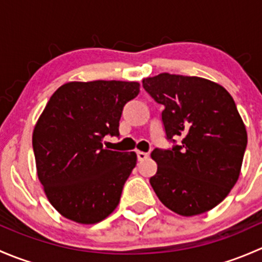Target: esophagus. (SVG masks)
Listing matches in <instances>:
<instances>
[{
  "instance_id": "esophagus-1",
  "label": "esophagus",
  "mask_w": 262,
  "mask_h": 262,
  "mask_svg": "<svg viewBox=\"0 0 262 262\" xmlns=\"http://www.w3.org/2000/svg\"><path fill=\"white\" fill-rule=\"evenodd\" d=\"M137 156H138V161H144L149 157V155H148V153L141 152V150H138V152H137Z\"/></svg>"
}]
</instances>
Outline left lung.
<instances>
[{"label":"left lung","instance_id":"1","mask_svg":"<svg viewBox=\"0 0 262 262\" xmlns=\"http://www.w3.org/2000/svg\"><path fill=\"white\" fill-rule=\"evenodd\" d=\"M144 90L165 106L172 149L156 148L157 172L150 186L166 208L182 216L203 214L226 199L239 178L247 132L233 97L216 82L160 73L143 78Z\"/></svg>","mask_w":262,"mask_h":262}]
</instances>
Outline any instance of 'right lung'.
Instances as JSON below:
<instances>
[{
    "instance_id": "right-lung-1",
    "label": "right lung",
    "mask_w": 262,
    "mask_h": 262,
    "mask_svg": "<svg viewBox=\"0 0 262 262\" xmlns=\"http://www.w3.org/2000/svg\"><path fill=\"white\" fill-rule=\"evenodd\" d=\"M138 82L72 81L44 107L33 132L36 173L50 204L80 224L104 221L118 207L136 152L102 146L119 136L123 107L139 94Z\"/></svg>"
}]
</instances>
